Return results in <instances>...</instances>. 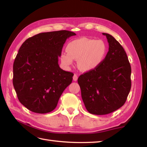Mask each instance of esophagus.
<instances>
[{
    "instance_id": "obj_1",
    "label": "esophagus",
    "mask_w": 147,
    "mask_h": 147,
    "mask_svg": "<svg viewBox=\"0 0 147 147\" xmlns=\"http://www.w3.org/2000/svg\"><path fill=\"white\" fill-rule=\"evenodd\" d=\"M78 76L76 75V74H74V76H73V80L74 81V82H76V81H77L78 80Z\"/></svg>"
}]
</instances>
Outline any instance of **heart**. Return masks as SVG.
I'll use <instances>...</instances> for the list:
<instances>
[{
	"instance_id": "heart-1",
	"label": "heart",
	"mask_w": 147,
	"mask_h": 147,
	"mask_svg": "<svg viewBox=\"0 0 147 147\" xmlns=\"http://www.w3.org/2000/svg\"><path fill=\"white\" fill-rule=\"evenodd\" d=\"M105 43L100 40L82 37L71 41L66 47L67 53H62L61 61L64 66L69 67L73 59L78 60L81 71L88 72L95 69L100 64L106 54Z\"/></svg>"
}]
</instances>
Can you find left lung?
Listing matches in <instances>:
<instances>
[{"label": "left lung", "mask_w": 147, "mask_h": 147, "mask_svg": "<svg viewBox=\"0 0 147 147\" xmlns=\"http://www.w3.org/2000/svg\"><path fill=\"white\" fill-rule=\"evenodd\" d=\"M102 34L109 47L105 59L95 69L78 79L86 110L95 115L107 114L121 107L131 86V68L125 51L112 35Z\"/></svg>", "instance_id": "1"}]
</instances>
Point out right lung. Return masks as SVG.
<instances>
[{"label":"right lung","mask_w":147,"mask_h":147,"mask_svg":"<svg viewBox=\"0 0 147 147\" xmlns=\"http://www.w3.org/2000/svg\"><path fill=\"white\" fill-rule=\"evenodd\" d=\"M76 33L67 30L41 33L22 44L13 64V86L19 100L28 110L45 114L57 105L74 74L62 70L59 57L67 38Z\"/></svg>","instance_id":"right-lung-1"}]
</instances>
